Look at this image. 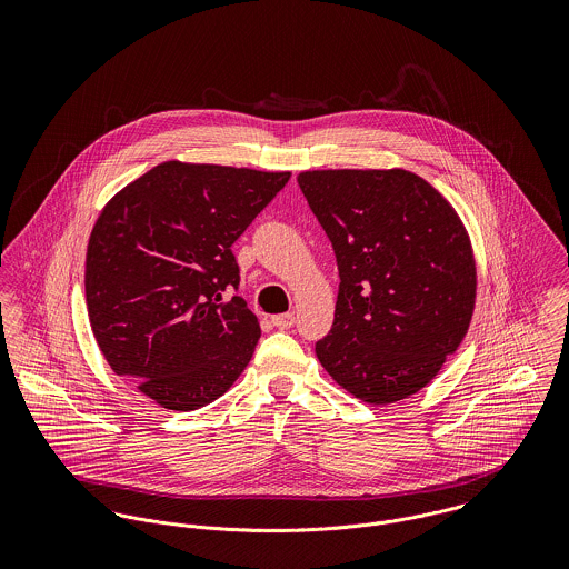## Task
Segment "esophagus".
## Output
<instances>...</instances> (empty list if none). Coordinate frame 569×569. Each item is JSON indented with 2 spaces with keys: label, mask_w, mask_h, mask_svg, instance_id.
<instances>
[{
  "label": "esophagus",
  "mask_w": 569,
  "mask_h": 569,
  "mask_svg": "<svg viewBox=\"0 0 569 569\" xmlns=\"http://www.w3.org/2000/svg\"><path fill=\"white\" fill-rule=\"evenodd\" d=\"M271 325L276 326V328L287 330V328H291V326L296 325V316H293V313H280V316H273V318H271Z\"/></svg>",
  "instance_id": "esophagus-1"
}]
</instances>
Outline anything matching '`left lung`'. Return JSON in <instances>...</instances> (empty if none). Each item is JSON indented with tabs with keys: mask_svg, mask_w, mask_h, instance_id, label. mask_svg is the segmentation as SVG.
Listing matches in <instances>:
<instances>
[{
	"mask_svg": "<svg viewBox=\"0 0 569 569\" xmlns=\"http://www.w3.org/2000/svg\"><path fill=\"white\" fill-rule=\"evenodd\" d=\"M339 291L316 355L350 395L386 406L425 388L467 335L476 260L449 201L409 170H307Z\"/></svg>",
	"mask_w": 569,
	"mask_h": 569,
	"instance_id": "8db88e82",
	"label": "left lung"
}]
</instances>
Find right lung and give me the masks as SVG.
Instances as JSON below:
<instances>
[{
  "instance_id": "obj_1",
  "label": "right lung",
  "mask_w": 569,
  "mask_h": 569,
  "mask_svg": "<svg viewBox=\"0 0 569 569\" xmlns=\"http://www.w3.org/2000/svg\"><path fill=\"white\" fill-rule=\"evenodd\" d=\"M291 172L163 162L100 212L84 262L93 337L111 370L156 403L190 411L223 397L260 339L234 241Z\"/></svg>"
}]
</instances>
